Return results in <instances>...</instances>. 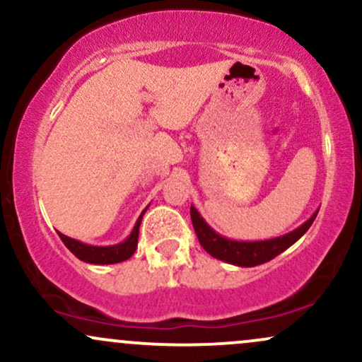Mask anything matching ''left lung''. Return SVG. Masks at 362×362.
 Listing matches in <instances>:
<instances>
[{
  "label": "left lung",
  "mask_w": 362,
  "mask_h": 362,
  "mask_svg": "<svg viewBox=\"0 0 362 362\" xmlns=\"http://www.w3.org/2000/svg\"><path fill=\"white\" fill-rule=\"evenodd\" d=\"M317 214L318 211H315L313 216L308 221L303 223L300 228L277 236V238L260 240V242H236V240H230L226 236L216 233L213 228L204 221V218L199 214V211L194 206H190V218H192L195 235H197L202 248L214 259L238 265V267H255V265L265 264L279 253L288 250L291 245L296 243L310 230Z\"/></svg>",
  "instance_id": "1"
}]
</instances>
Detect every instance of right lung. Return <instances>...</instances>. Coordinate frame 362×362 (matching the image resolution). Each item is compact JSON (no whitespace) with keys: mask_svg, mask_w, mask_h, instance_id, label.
<instances>
[{"mask_svg":"<svg viewBox=\"0 0 362 362\" xmlns=\"http://www.w3.org/2000/svg\"><path fill=\"white\" fill-rule=\"evenodd\" d=\"M146 209L141 213L138 221L134 224V228H132L131 235H129L122 243L110 245V247H93V245L78 242V240L69 238V236L62 233H59V238L62 240V243L69 248V252H71L73 255H76L78 259L86 262V264H97V265L119 264V262L131 259L132 253H134L136 248H138L141 219H143V214L146 213Z\"/></svg>","mask_w":362,"mask_h":362,"instance_id":"add662e5","label":"right lung"}]
</instances>
